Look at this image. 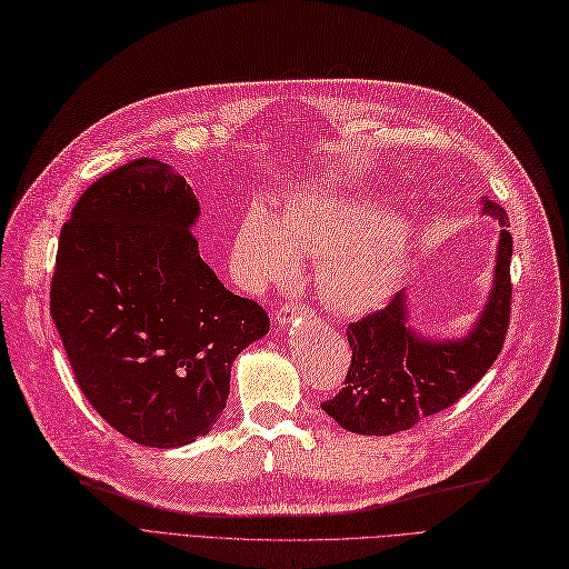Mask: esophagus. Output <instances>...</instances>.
Segmentation results:
<instances>
[{"mask_svg":"<svg viewBox=\"0 0 569 569\" xmlns=\"http://www.w3.org/2000/svg\"><path fill=\"white\" fill-rule=\"evenodd\" d=\"M302 309L305 307H298V302H288V305L277 309V313H273V319H277L279 326H286V323H290V319H296L298 313H302Z\"/></svg>","mask_w":569,"mask_h":569,"instance_id":"34e87169","label":"esophagus"}]
</instances>
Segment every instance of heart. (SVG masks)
I'll return each instance as SVG.
<instances>
[{
  "label": "heart",
  "mask_w": 569,
  "mask_h": 569,
  "mask_svg": "<svg viewBox=\"0 0 569 569\" xmlns=\"http://www.w3.org/2000/svg\"><path fill=\"white\" fill-rule=\"evenodd\" d=\"M406 243L372 208L335 199L290 203L279 220L252 210L234 241L237 264L250 281L281 283L300 256L323 258L319 286L326 302L345 313L382 305L403 269Z\"/></svg>",
  "instance_id": "b5f03b06"
}]
</instances>
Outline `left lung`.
Wrapping results in <instances>:
<instances>
[{
  "label": "left lung",
  "instance_id": "obj_1",
  "mask_svg": "<svg viewBox=\"0 0 569 569\" xmlns=\"http://www.w3.org/2000/svg\"><path fill=\"white\" fill-rule=\"evenodd\" d=\"M482 213L509 224L499 203L482 197ZM509 229L499 231L492 288L467 335L450 340L425 338L410 326L406 292L347 328L351 363L342 391L321 408L342 429L361 436L408 431L419 419L459 401L490 370L507 338L511 313Z\"/></svg>",
  "mask_w": 569,
  "mask_h": 569
}]
</instances>
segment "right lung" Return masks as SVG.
Returning <instances> with one entry per match:
<instances>
[{"mask_svg":"<svg viewBox=\"0 0 569 569\" xmlns=\"http://www.w3.org/2000/svg\"><path fill=\"white\" fill-rule=\"evenodd\" d=\"M199 201L182 176L136 159L96 180L62 224L51 317L96 412L147 448L206 436L237 356L269 330L199 256Z\"/></svg>","mask_w":569,"mask_h":569,"instance_id":"1","label":"right lung"}]
</instances>
